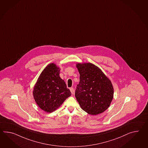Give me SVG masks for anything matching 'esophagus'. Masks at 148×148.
Masks as SVG:
<instances>
[{
	"label": "esophagus",
	"mask_w": 148,
	"mask_h": 148,
	"mask_svg": "<svg viewBox=\"0 0 148 148\" xmlns=\"http://www.w3.org/2000/svg\"><path fill=\"white\" fill-rule=\"evenodd\" d=\"M70 91H71V92L72 94H74V88H70Z\"/></svg>",
	"instance_id": "1"
}]
</instances>
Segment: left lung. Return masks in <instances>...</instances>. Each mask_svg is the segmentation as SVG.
Listing matches in <instances>:
<instances>
[{
  "label": "left lung",
  "instance_id": "8db88e82",
  "mask_svg": "<svg viewBox=\"0 0 148 148\" xmlns=\"http://www.w3.org/2000/svg\"><path fill=\"white\" fill-rule=\"evenodd\" d=\"M76 67L80 76L75 96L81 108L91 115L104 112L113 97L111 81L92 64H77Z\"/></svg>",
  "mask_w": 148,
  "mask_h": 148
}]
</instances>
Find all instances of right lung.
Here are the masks:
<instances>
[{
  "label": "right lung",
  "mask_w": 148,
  "mask_h": 148,
  "mask_svg": "<svg viewBox=\"0 0 148 148\" xmlns=\"http://www.w3.org/2000/svg\"><path fill=\"white\" fill-rule=\"evenodd\" d=\"M60 69L53 63L40 74L33 90L37 104L47 112H52L71 95L65 81L59 76Z\"/></svg>",
  "instance_id": "right-lung-1"
}]
</instances>
